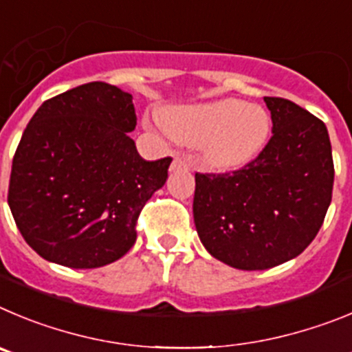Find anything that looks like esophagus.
I'll return each mask as SVG.
<instances>
[{
  "instance_id": "34e87169",
  "label": "esophagus",
  "mask_w": 352,
  "mask_h": 352,
  "mask_svg": "<svg viewBox=\"0 0 352 352\" xmlns=\"http://www.w3.org/2000/svg\"><path fill=\"white\" fill-rule=\"evenodd\" d=\"M188 168H189L188 157L179 156V154H177V156L173 157V163L172 166H170V170H172V172H180V170H188Z\"/></svg>"
}]
</instances>
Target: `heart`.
Instances as JSON below:
<instances>
[{"label": "heart", "mask_w": 352, "mask_h": 352, "mask_svg": "<svg viewBox=\"0 0 352 352\" xmlns=\"http://www.w3.org/2000/svg\"><path fill=\"white\" fill-rule=\"evenodd\" d=\"M163 126L173 140L201 145V160L212 170L230 172L251 163L270 138L268 112L236 98L175 107L163 113Z\"/></svg>", "instance_id": "1"}]
</instances>
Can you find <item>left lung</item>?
<instances>
[{"label": "left lung", "instance_id": "left-lung-1", "mask_svg": "<svg viewBox=\"0 0 352 352\" xmlns=\"http://www.w3.org/2000/svg\"><path fill=\"white\" fill-rule=\"evenodd\" d=\"M272 138L259 156L228 173H196L192 215L215 259L267 270L296 258L316 239L333 191L324 122L284 98L265 96Z\"/></svg>", "mask_w": 352, "mask_h": 352}]
</instances>
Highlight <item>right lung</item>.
Here are the masks:
<instances>
[{
    "label": "right lung",
    "mask_w": 352,
    "mask_h": 352,
    "mask_svg": "<svg viewBox=\"0 0 352 352\" xmlns=\"http://www.w3.org/2000/svg\"><path fill=\"white\" fill-rule=\"evenodd\" d=\"M133 96L89 82L43 101L12 161L8 205L43 259L69 268L117 261L137 240V219L168 179L172 157L145 161L128 133Z\"/></svg>",
    "instance_id": "right-lung-1"
}]
</instances>
